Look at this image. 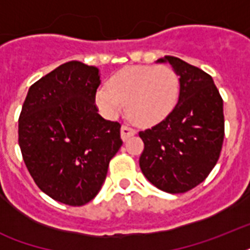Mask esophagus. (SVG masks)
<instances>
[{"instance_id":"34e87169","label":"esophagus","mask_w":250,"mask_h":250,"mask_svg":"<svg viewBox=\"0 0 250 250\" xmlns=\"http://www.w3.org/2000/svg\"><path fill=\"white\" fill-rule=\"evenodd\" d=\"M136 133V129L131 128V127H128V125H122L121 128V136H122V140L125 141L128 137L133 136Z\"/></svg>"}]
</instances>
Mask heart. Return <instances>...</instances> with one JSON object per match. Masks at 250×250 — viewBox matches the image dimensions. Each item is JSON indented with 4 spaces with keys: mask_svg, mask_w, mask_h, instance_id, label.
Masks as SVG:
<instances>
[{
    "mask_svg": "<svg viewBox=\"0 0 250 250\" xmlns=\"http://www.w3.org/2000/svg\"><path fill=\"white\" fill-rule=\"evenodd\" d=\"M180 82L168 66H129L110 78L96 93L104 115L118 117L127 104V114L140 125H156L178 104Z\"/></svg>",
    "mask_w": 250,
    "mask_h": 250,
    "instance_id": "heart-1",
    "label": "heart"
}]
</instances>
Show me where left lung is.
I'll return each mask as SVG.
<instances>
[{
    "label": "left lung",
    "mask_w": 250,
    "mask_h": 250,
    "mask_svg": "<svg viewBox=\"0 0 250 250\" xmlns=\"http://www.w3.org/2000/svg\"><path fill=\"white\" fill-rule=\"evenodd\" d=\"M170 63L179 76L178 104L166 119L139 132L144 141L140 168L153 186L184 193L204 182L217 165L225 137L223 100L213 78L176 57Z\"/></svg>",
    "instance_id": "left-lung-1"
}]
</instances>
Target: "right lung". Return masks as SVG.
Masks as SVG:
<instances>
[{"label": "right lung", "instance_id": "add662e5", "mask_svg": "<svg viewBox=\"0 0 250 250\" xmlns=\"http://www.w3.org/2000/svg\"><path fill=\"white\" fill-rule=\"evenodd\" d=\"M100 70L70 61L28 89L19 117V146L37 187L71 206L96 197L123 144L121 125L94 105Z\"/></svg>", "mask_w": 250, "mask_h": 250}]
</instances>
